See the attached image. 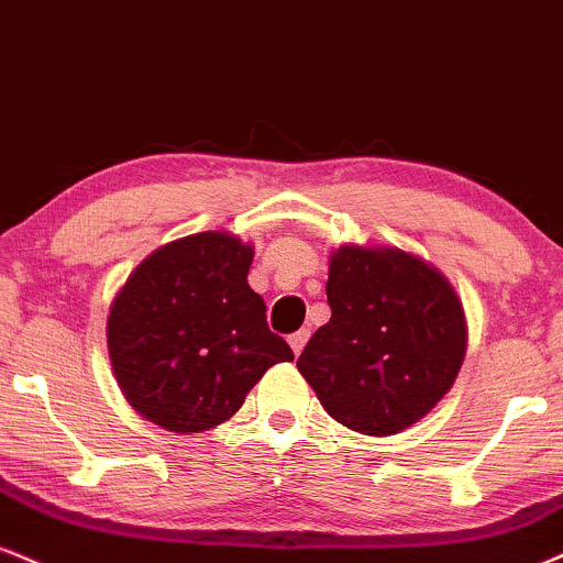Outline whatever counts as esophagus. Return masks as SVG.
I'll return each mask as SVG.
<instances>
[{"label": "esophagus", "mask_w": 563, "mask_h": 563, "mask_svg": "<svg viewBox=\"0 0 563 563\" xmlns=\"http://www.w3.org/2000/svg\"><path fill=\"white\" fill-rule=\"evenodd\" d=\"M307 341H309V330H296L294 335H288V343H290V349H294L296 356L301 354L303 346H307Z\"/></svg>", "instance_id": "obj_1"}]
</instances>
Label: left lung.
Here are the masks:
<instances>
[{
	"label": "left lung",
	"mask_w": 563,
	"mask_h": 563,
	"mask_svg": "<svg viewBox=\"0 0 563 563\" xmlns=\"http://www.w3.org/2000/svg\"><path fill=\"white\" fill-rule=\"evenodd\" d=\"M324 290L330 322L296 362L324 411L364 435L422 419L464 362V309L449 280L401 249L341 246Z\"/></svg>",
	"instance_id": "left-lung-1"
}]
</instances>
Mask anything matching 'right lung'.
Returning a JSON list of instances; mask_svg holds the SVG:
<instances>
[{"label":"right lung","instance_id":"right-lung-1","mask_svg":"<svg viewBox=\"0 0 563 563\" xmlns=\"http://www.w3.org/2000/svg\"><path fill=\"white\" fill-rule=\"evenodd\" d=\"M252 246L235 235H188L128 277L107 320L120 390L148 422L201 432L241 409L246 393L294 351L249 288Z\"/></svg>","mask_w":563,"mask_h":563}]
</instances>
